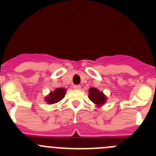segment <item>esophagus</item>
<instances>
[{
  "instance_id": "1",
  "label": "esophagus",
  "mask_w": 156,
  "mask_h": 156,
  "mask_svg": "<svg viewBox=\"0 0 156 156\" xmlns=\"http://www.w3.org/2000/svg\"><path fill=\"white\" fill-rule=\"evenodd\" d=\"M73 88L75 89V90H80L81 86L80 85H75V86L73 87Z\"/></svg>"
}]
</instances>
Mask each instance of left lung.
<instances>
[{
	"mask_svg": "<svg viewBox=\"0 0 156 156\" xmlns=\"http://www.w3.org/2000/svg\"><path fill=\"white\" fill-rule=\"evenodd\" d=\"M89 98L98 105H103L105 102L106 100V97L104 95V94L94 87L89 89Z\"/></svg>",
	"mask_w": 156,
	"mask_h": 156,
	"instance_id": "obj_1",
	"label": "left lung"
}]
</instances>
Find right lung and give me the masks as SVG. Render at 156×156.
Instances as JSON below:
<instances>
[{
	"label": "right lung",
	"mask_w": 156,
	"mask_h": 156,
	"mask_svg": "<svg viewBox=\"0 0 156 156\" xmlns=\"http://www.w3.org/2000/svg\"><path fill=\"white\" fill-rule=\"evenodd\" d=\"M65 94H66V90L64 88H57L55 91L51 92L50 94L45 98V100L48 104H55L61 101L64 98Z\"/></svg>",
	"instance_id": "add662e5"
}]
</instances>
